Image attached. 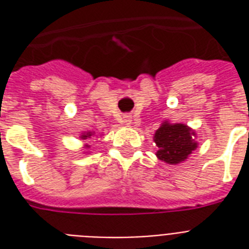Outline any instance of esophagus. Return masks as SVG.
I'll return each mask as SVG.
<instances>
[{"label":"esophagus","mask_w":249,"mask_h":249,"mask_svg":"<svg viewBox=\"0 0 249 249\" xmlns=\"http://www.w3.org/2000/svg\"><path fill=\"white\" fill-rule=\"evenodd\" d=\"M123 123L126 125H130L132 124V117L129 116V115H124V117H123Z\"/></svg>","instance_id":"esophagus-1"}]
</instances>
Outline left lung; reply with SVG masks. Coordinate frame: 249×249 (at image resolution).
Instances as JSON below:
<instances>
[{
	"mask_svg": "<svg viewBox=\"0 0 249 249\" xmlns=\"http://www.w3.org/2000/svg\"><path fill=\"white\" fill-rule=\"evenodd\" d=\"M189 126L183 124L164 123L155 133L154 141L158 144L156 156L168 164H179L196 148V142Z\"/></svg>",
	"mask_w": 249,
	"mask_h": 249,
	"instance_id": "1",
	"label": "left lung"
}]
</instances>
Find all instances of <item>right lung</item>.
<instances>
[{
    "mask_svg": "<svg viewBox=\"0 0 249 249\" xmlns=\"http://www.w3.org/2000/svg\"><path fill=\"white\" fill-rule=\"evenodd\" d=\"M93 136V133L91 132H89V133H85V134H84L83 137H81V138H83V140H86V138H90V137Z\"/></svg>",
    "mask_w": 249,
    "mask_h": 249,
    "instance_id": "add662e5",
    "label": "right lung"
}]
</instances>
